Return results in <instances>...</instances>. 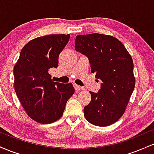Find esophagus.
<instances>
[{"label": "esophagus", "mask_w": 154, "mask_h": 154, "mask_svg": "<svg viewBox=\"0 0 154 154\" xmlns=\"http://www.w3.org/2000/svg\"><path fill=\"white\" fill-rule=\"evenodd\" d=\"M74 87H75V89L76 91H82V90H84L83 87H81V86L77 85H76V84L74 85Z\"/></svg>", "instance_id": "1"}]
</instances>
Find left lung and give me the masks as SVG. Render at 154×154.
Instances as JSON below:
<instances>
[{"mask_svg": "<svg viewBox=\"0 0 154 154\" xmlns=\"http://www.w3.org/2000/svg\"><path fill=\"white\" fill-rule=\"evenodd\" d=\"M75 50L87 56L91 72L102 81L98 93L90 91L85 117L95 126H109L123 115L135 88L131 56L118 39L98 33L77 35Z\"/></svg>", "mask_w": 154, "mask_h": 154, "instance_id": "8db88e82", "label": "left lung"}]
</instances>
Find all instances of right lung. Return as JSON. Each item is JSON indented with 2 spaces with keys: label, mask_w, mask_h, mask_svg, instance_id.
Returning a JSON list of instances; mask_svg holds the SVG:
<instances>
[{
  "label": "right lung",
  "mask_w": 154,
  "mask_h": 154,
  "mask_svg": "<svg viewBox=\"0 0 154 154\" xmlns=\"http://www.w3.org/2000/svg\"><path fill=\"white\" fill-rule=\"evenodd\" d=\"M69 38V34H61L33 39L23 47L14 68L17 97L27 115L39 123L59 119L75 93L72 83L54 82L48 73L58 67L59 56Z\"/></svg>",
  "instance_id": "1"
}]
</instances>
